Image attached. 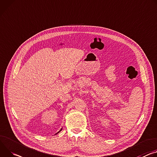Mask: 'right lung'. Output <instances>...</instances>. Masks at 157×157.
<instances>
[{
	"label": "right lung",
	"instance_id": "right-lung-1",
	"mask_svg": "<svg viewBox=\"0 0 157 157\" xmlns=\"http://www.w3.org/2000/svg\"><path fill=\"white\" fill-rule=\"evenodd\" d=\"M61 130H62V128H61V130H59V132H58V133H56V134H58V133H59V132H61Z\"/></svg>",
	"mask_w": 157,
	"mask_h": 157
}]
</instances>
